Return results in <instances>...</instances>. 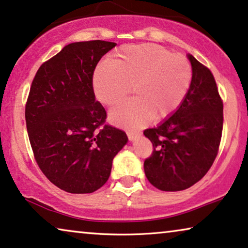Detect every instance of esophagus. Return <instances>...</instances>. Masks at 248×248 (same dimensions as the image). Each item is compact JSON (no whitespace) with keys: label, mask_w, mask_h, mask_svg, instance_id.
I'll list each match as a JSON object with an SVG mask.
<instances>
[{"label":"esophagus","mask_w":248,"mask_h":248,"mask_svg":"<svg viewBox=\"0 0 248 248\" xmlns=\"http://www.w3.org/2000/svg\"><path fill=\"white\" fill-rule=\"evenodd\" d=\"M139 135H140V132H139V131H134V130H128L127 131V136H128L129 140H134V139Z\"/></svg>","instance_id":"esophagus-1"}]
</instances>
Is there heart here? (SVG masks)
I'll list each match as a JSON object with an SVG mask.
<instances>
[{"label":"heart","mask_w":248,"mask_h":248,"mask_svg":"<svg viewBox=\"0 0 248 248\" xmlns=\"http://www.w3.org/2000/svg\"><path fill=\"white\" fill-rule=\"evenodd\" d=\"M192 66L186 56L158 45L127 46L97 65L93 91L104 106H113L132 92L135 99L110 111V120L124 128H138L163 120L179 109L192 82Z\"/></svg>","instance_id":"1"}]
</instances>
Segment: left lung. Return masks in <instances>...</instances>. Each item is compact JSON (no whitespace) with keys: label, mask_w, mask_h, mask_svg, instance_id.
<instances>
[{"label":"left lung","mask_w":248,"mask_h":248,"mask_svg":"<svg viewBox=\"0 0 248 248\" xmlns=\"http://www.w3.org/2000/svg\"><path fill=\"white\" fill-rule=\"evenodd\" d=\"M192 82L172 117L144 130L153 153L144 162L149 182L162 191H182L199 182L218 155L224 103L210 69L192 55Z\"/></svg>","instance_id":"left-lung-1"}]
</instances>
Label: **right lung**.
<instances>
[{"instance_id": "obj_1", "label": "right lung", "mask_w": 248, "mask_h": 248, "mask_svg": "<svg viewBox=\"0 0 248 248\" xmlns=\"http://www.w3.org/2000/svg\"><path fill=\"white\" fill-rule=\"evenodd\" d=\"M116 43L65 46L38 69L26 103L34 159L45 176L68 193H92L109 179L112 160L128 138L106 123L95 100L93 73Z\"/></svg>"}]
</instances>
